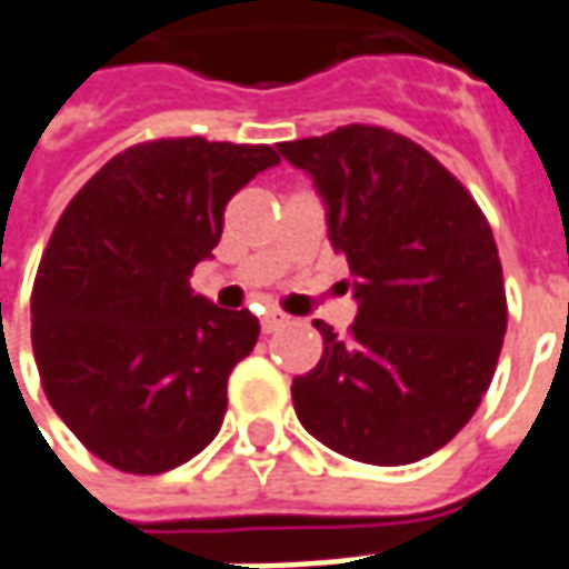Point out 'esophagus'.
Returning <instances> with one entry per match:
<instances>
[{"instance_id": "1", "label": "esophagus", "mask_w": 569, "mask_h": 569, "mask_svg": "<svg viewBox=\"0 0 569 569\" xmlns=\"http://www.w3.org/2000/svg\"><path fill=\"white\" fill-rule=\"evenodd\" d=\"M286 323H289V317L283 311H268L261 317V332H277Z\"/></svg>"}]
</instances>
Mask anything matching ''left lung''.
I'll return each instance as SVG.
<instances>
[{"label":"left lung","mask_w":569,"mask_h":569,"mask_svg":"<svg viewBox=\"0 0 569 569\" xmlns=\"http://www.w3.org/2000/svg\"><path fill=\"white\" fill-rule=\"evenodd\" d=\"M313 178L348 258L357 320L292 379L298 422L367 465H409L462 431L490 388L508 323L502 261L462 181L403 134L341 126L283 141Z\"/></svg>","instance_id":"obj_1"}]
</instances>
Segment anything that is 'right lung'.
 Here are the masks:
<instances>
[{"label":"right lung","instance_id":"right-lung-1","mask_svg":"<svg viewBox=\"0 0 569 569\" xmlns=\"http://www.w3.org/2000/svg\"><path fill=\"white\" fill-rule=\"evenodd\" d=\"M277 162L268 144L144 141L91 174L51 230L30 296L39 379L79 443L126 475L178 468L221 428L258 320L188 280L230 197Z\"/></svg>","mask_w":569,"mask_h":569}]
</instances>
